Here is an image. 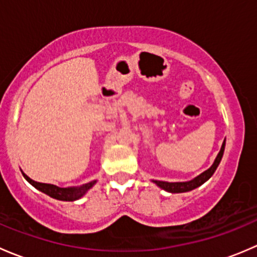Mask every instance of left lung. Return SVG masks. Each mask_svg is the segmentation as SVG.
<instances>
[{
    "instance_id": "1",
    "label": "left lung",
    "mask_w": 257,
    "mask_h": 257,
    "mask_svg": "<svg viewBox=\"0 0 257 257\" xmlns=\"http://www.w3.org/2000/svg\"><path fill=\"white\" fill-rule=\"evenodd\" d=\"M224 150H225V141L222 142L221 149H220L219 154H217L216 158H215V160H214V163H212L211 167H210L208 170H205L204 173H201L200 175H198V177L191 179V180L177 181V183H169V181H160V180H152V181L155 184V185L159 186L160 189H163V190L168 191V193H172V194L186 193V191L194 190V189H196L198 186L203 185L205 181H208L209 179L211 178V175L214 174L215 170H216V168L219 167L220 162H221V158H222V155H224Z\"/></svg>"
}]
</instances>
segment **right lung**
Segmentation results:
<instances>
[{
  "instance_id": "obj_1",
  "label": "right lung",
  "mask_w": 257,
  "mask_h": 257,
  "mask_svg": "<svg viewBox=\"0 0 257 257\" xmlns=\"http://www.w3.org/2000/svg\"><path fill=\"white\" fill-rule=\"evenodd\" d=\"M23 177H25L26 180L31 184L32 186H35L37 190L42 191L46 195L51 196V198L57 199V200L62 201H76L78 199L84 196L87 194V191L89 190L90 188L94 186V184L97 183V180L89 181L87 184H83L80 186H71V188H59V186L53 185V184H45V183H37V181L32 180L30 177L25 174L22 172Z\"/></svg>"
}]
</instances>
